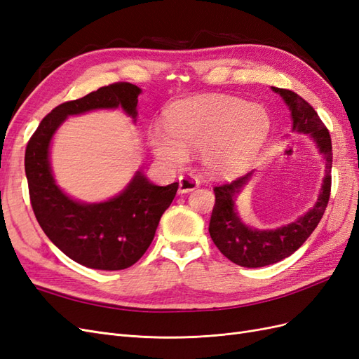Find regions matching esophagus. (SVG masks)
Instances as JSON below:
<instances>
[{"mask_svg":"<svg viewBox=\"0 0 359 359\" xmlns=\"http://www.w3.org/2000/svg\"><path fill=\"white\" fill-rule=\"evenodd\" d=\"M199 187V181L194 180L193 177H181L180 178V193L186 194Z\"/></svg>","mask_w":359,"mask_h":359,"instance_id":"1","label":"esophagus"}]
</instances>
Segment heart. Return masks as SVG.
<instances>
[{
	"instance_id": "b5f03b06",
	"label": "heart",
	"mask_w": 359,
	"mask_h": 359,
	"mask_svg": "<svg viewBox=\"0 0 359 359\" xmlns=\"http://www.w3.org/2000/svg\"><path fill=\"white\" fill-rule=\"evenodd\" d=\"M271 133V116L259 104L232 95L205 94L173 103L166 128L153 127L149 145L158 160L181 166L190 149L202 148L203 165L224 178L241 175L260 154Z\"/></svg>"
}]
</instances>
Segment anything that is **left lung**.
Masks as SVG:
<instances>
[{
    "label": "left lung",
    "instance_id": "left-lung-1",
    "mask_svg": "<svg viewBox=\"0 0 359 359\" xmlns=\"http://www.w3.org/2000/svg\"><path fill=\"white\" fill-rule=\"evenodd\" d=\"M287 104L292 116V130L297 133L310 135L325 160V177L316 203L295 222L276 227V229H255L247 226L238 214L235 201L243 191L255 170L232 181L231 184L214 187L215 205L210 220V235L220 252L233 264L245 268H260L280 262L307 241L316 229L322 215L327 210L331 194V168L332 145L327 127L320 121L313 107L290 90L276 88Z\"/></svg>",
    "mask_w": 359,
    "mask_h": 359
}]
</instances>
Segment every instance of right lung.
<instances>
[{"instance_id": "obj_1", "label": "right lung", "mask_w": 359, "mask_h": 359, "mask_svg": "<svg viewBox=\"0 0 359 359\" xmlns=\"http://www.w3.org/2000/svg\"><path fill=\"white\" fill-rule=\"evenodd\" d=\"M140 93L133 83L118 82L62 103L41 119L27 145L29 199L40 227L64 255L93 269H124L144 256L163 212L175 198L178 182L156 186L139 169L116 196L94 203L76 201L53 178L50 144L72 115L121 107L135 123Z\"/></svg>"}]
</instances>
